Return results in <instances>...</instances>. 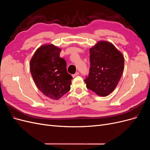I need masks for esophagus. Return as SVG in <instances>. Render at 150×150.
Returning a JSON list of instances; mask_svg holds the SVG:
<instances>
[{"mask_svg": "<svg viewBox=\"0 0 150 150\" xmlns=\"http://www.w3.org/2000/svg\"><path fill=\"white\" fill-rule=\"evenodd\" d=\"M79 75V72H76V73L75 74H74V75H72V76L73 77H75L76 76H77V75Z\"/></svg>", "mask_w": 150, "mask_h": 150, "instance_id": "obj_1", "label": "esophagus"}]
</instances>
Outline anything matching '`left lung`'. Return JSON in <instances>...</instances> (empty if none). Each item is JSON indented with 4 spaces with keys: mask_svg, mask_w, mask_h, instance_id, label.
Listing matches in <instances>:
<instances>
[{
    "mask_svg": "<svg viewBox=\"0 0 150 150\" xmlns=\"http://www.w3.org/2000/svg\"><path fill=\"white\" fill-rule=\"evenodd\" d=\"M90 69L86 87L107 96L117 87L124 69V57L112 43L100 40L90 49Z\"/></svg>",
    "mask_w": 150,
    "mask_h": 150,
    "instance_id": "obj_1",
    "label": "left lung"
}]
</instances>
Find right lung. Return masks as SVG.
I'll use <instances>...</instances> for the list:
<instances>
[{
	"mask_svg": "<svg viewBox=\"0 0 150 150\" xmlns=\"http://www.w3.org/2000/svg\"><path fill=\"white\" fill-rule=\"evenodd\" d=\"M62 49L43 44L36 50L30 62L31 75L37 88L52 100H59L70 90L72 76L67 72Z\"/></svg>",
	"mask_w": 150,
	"mask_h": 150,
	"instance_id": "add662e5",
	"label": "right lung"
}]
</instances>
